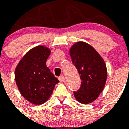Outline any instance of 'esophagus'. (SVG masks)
Here are the masks:
<instances>
[{"label": "esophagus", "mask_w": 129, "mask_h": 129, "mask_svg": "<svg viewBox=\"0 0 129 129\" xmlns=\"http://www.w3.org/2000/svg\"><path fill=\"white\" fill-rule=\"evenodd\" d=\"M58 79H59V80L61 82H63L65 81V78L63 76H61L59 77Z\"/></svg>", "instance_id": "34e87169"}]
</instances>
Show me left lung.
I'll return each mask as SVG.
<instances>
[{"instance_id": "obj_1", "label": "left lung", "mask_w": 129, "mask_h": 129, "mask_svg": "<svg viewBox=\"0 0 129 129\" xmlns=\"http://www.w3.org/2000/svg\"><path fill=\"white\" fill-rule=\"evenodd\" d=\"M70 53L81 79L80 88L74 92L75 98L82 104L91 103L106 84L107 70L104 59L91 45L82 41L75 43Z\"/></svg>"}]
</instances>
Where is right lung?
<instances>
[{
  "label": "right lung",
  "mask_w": 129,
  "mask_h": 129,
  "mask_svg": "<svg viewBox=\"0 0 129 129\" xmlns=\"http://www.w3.org/2000/svg\"><path fill=\"white\" fill-rule=\"evenodd\" d=\"M50 49L39 45L24 55L15 69L16 84L21 95L33 104L48 100L55 86L59 82L47 67Z\"/></svg>",
  "instance_id": "obj_1"
}]
</instances>
